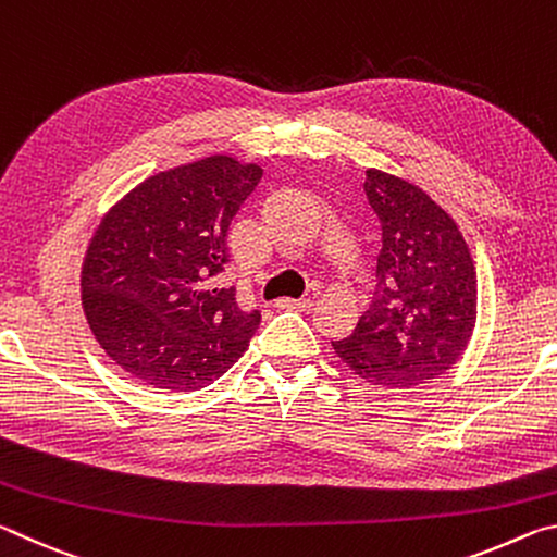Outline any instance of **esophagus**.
Instances as JSON below:
<instances>
[{
  "instance_id": "34e87169",
  "label": "esophagus",
  "mask_w": 557,
  "mask_h": 557,
  "mask_svg": "<svg viewBox=\"0 0 557 557\" xmlns=\"http://www.w3.org/2000/svg\"><path fill=\"white\" fill-rule=\"evenodd\" d=\"M277 305H280V307H287V309H309V307L314 305V301L309 299V297H301V299H292V297H285V299H280Z\"/></svg>"
}]
</instances>
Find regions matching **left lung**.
Segmentation results:
<instances>
[{
    "mask_svg": "<svg viewBox=\"0 0 557 557\" xmlns=\"http://www.w3.org/2000/svg\"><path fill=\"white\" fill-rule=\"evenodd\" d=\"M363 191L381 221V289L354 334L332 346L366 383L418 388L467 351L476 326V268L457 221L420 186L369 169Z\"/></svg>",
    "mask_w": 557,
    "mask_h": 557,
    "instance_id": "8db88e82",
    "label": "left lung"
}]
</instances>
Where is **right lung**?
<instances>
[{"instance_id":"obj_1","label":"right lung","mask_w":557,"mask_h":557,"mask_svg":"<svg viewBox=\"0 0 557 557\" xmlns=\"http://www.w3.org/2000/svg\"><path fill=\"white\" fill-rule=\"evenodd\" d=\"M262 176L256 162L211 154L145 178L110 206L88 243L81 299L112 361L149 388L201 391L238 361L260 326L235 287L228 228Z\"/></svg>"}]
</instances>
